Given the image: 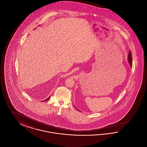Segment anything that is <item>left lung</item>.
Listing matches in <instances>:
<instances>
[{
	"mask_svg": "<svg viewBox=\"0 0 147 147\" xmlns=\"http://www.w3.org/2000/svg\"><path fill=\"white\" fill-rule=\"evenodd\" d=\"M128 62L129 63L131 67H132V54H131V51H129V54H128ZM78 110V109H77ZM79 111H80L79 110H78Z\"/></svg>",
	"mask_w": 147,
	"mask_h": 147,
	"instance_id": "1",
	"label": "left lung"
}]
</instances>
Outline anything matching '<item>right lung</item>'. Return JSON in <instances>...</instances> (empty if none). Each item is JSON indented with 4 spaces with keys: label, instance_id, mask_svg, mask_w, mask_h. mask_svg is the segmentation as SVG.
<instances>
[{
    "label": "right lung",
    "instance_id": "obj_1",
    "mask_svg": "<svg viewBox=\"0 0 147 147\" xmlns=\"http://www.w3.org/2000/svg\"><path fill=\"white\" fill-rule=\"evenodd\" d=\"M49 98H50V97H49V98H47V99H46V100H45V101H47V100H49Z\"/></svg>",
    "mask_w": 147,
    "mask_h": 147
}]
</instances>
